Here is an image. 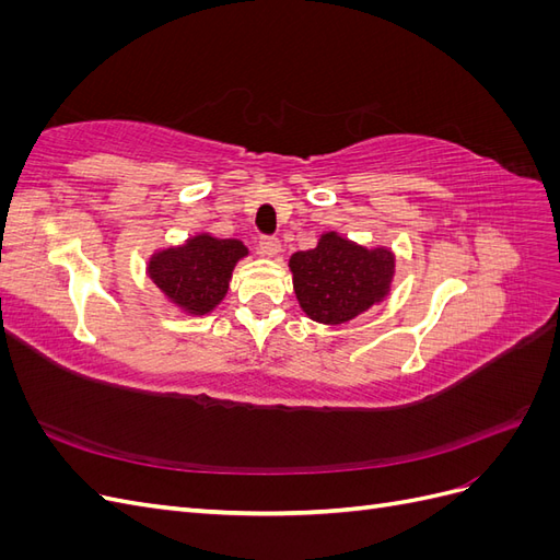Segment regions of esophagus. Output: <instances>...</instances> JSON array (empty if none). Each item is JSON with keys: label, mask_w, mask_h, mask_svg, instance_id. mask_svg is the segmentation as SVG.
<instances>
[{"label": "esophagus", "mask_w": 560, "mask_h": 560, "mask_svg": "<svg viewBox=\"0 0 560 560\" xmlns=\"http://www.w3.org/2000/svg\"><path fill=\"white\" fill-rule=\"evenodd\" d=\"M259 252L264 254V257H278V254L282 252V245L278 238H261L259 241Z\"/></svg>", "instance_id": "1"}]
</instances>
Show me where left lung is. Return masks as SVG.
<instances>
[{"label":"left lung","mask_w":560,"mask_h":560,"mask_svg":"<svg viewBox=\"0 0 560 560\" xmlns=\"http://www.w3.org/2000/svg\"><path fill=\"white\" fill-rule=\"evenodd\" d=\"M395 252L364 247L338 231H325L308 252H294L290 270L301 311L319 325H346L383 303L393 290Z\"/></svg>","instance_id":"1"}]
</instances>
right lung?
Segmentation results:
<instances>
[{
  "label": "right lung",
  "instance_id": "1",
  "mask_svg": "<svg viewBox=\"0 0 560 560\" xmlns=\"http://www.w3.org/2000/svg\"><path fill=\"white\" fill-rule=\"evenodd\" d=\"M249 249L243 241L214 238L200 231L182 245L156 249L147 261V276L161 296L184 315H210L224 301L233 268Z\"/></svg>",
  "mask_w": 560,
  "mask_h": 560
}]
</instances>
